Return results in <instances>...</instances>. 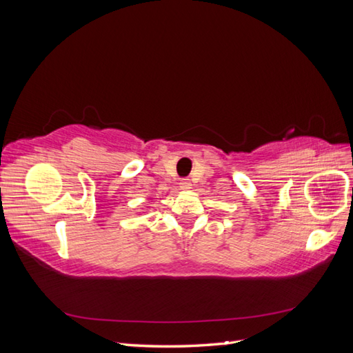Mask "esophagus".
Listing matches in <instances>:
<instances>
[{
  "label": "esophagus",
  "instance_id": "obj_1",
  "mask_svg": "<svg viewBox=\"0 0 353 353\" xmlns=\"http://www.w3.org/2000/svg\"><path fill=\"white\" fill-rule=\"evenodd\" d=\"M191 180L190 179H183L182 182H180V188H182V190H185V191H188V190H191Z\"/></svg>",
  "mask_w": 353,
  "mask_h": 353
}]
</instances>
